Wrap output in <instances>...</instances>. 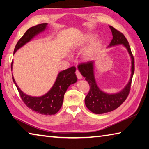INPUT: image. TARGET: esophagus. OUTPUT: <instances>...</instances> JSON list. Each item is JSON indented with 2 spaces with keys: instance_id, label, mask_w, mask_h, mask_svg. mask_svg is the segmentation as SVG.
I'll return each instance as SVG.
<instances>
[{
  "instance_id": "1",
  "label": "esophagus",
  "mask_w": 149,
  "mask_h": 149,
  "mask_svg": "<svg viewBox=\"0 0 149 149\" xmlns=\"http://www.w3.org/2000/svg\"><path fill=\"white\" fill-rule=\"evenodd\" d=\"M75 74H76V76L78 79H81L82 78V75H81V73L79 72V70H77L76 71H75Z\"/></svg>"
}]
</instances>
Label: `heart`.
Segmentation results:
<instances>
[{"instance_id":"b5f03b06","label":"heart","mask_w":149,"mask_h":149,"mask_svg":"<svg viewBox=\"0 0 149 149\" xmlns=\"http://www.w3.org/2000/svg\"><path fill=\"white\" fill-rule=\"evenodd\" d=\"M93 39V35L91 34H86L83 35L79 39V46H83V45L87 44L88 42L91 41ZM100 45V41H98V40H96V41H93L85 51L84 56L85 58L90 59L94 56L95 55L97 54L98 50L99 49Z\"/></svg>"}]
</instances>
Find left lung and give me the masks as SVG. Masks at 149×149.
<instances>
[{
  "label": "left lung",
  "mask_w": 149,
  "mask_h": 149,
  "mask_svg": "<svg viewBox=\"0 0 149 149\" xmlns=\"http://www.w3.org/2000/svg\"><path fill=\"white\" fill-rule=\"evenodd\" d=\"M109 27L112 33L113 39L108 47L122 44L127 49L132 58V75L129 83L122 91L116 94H107L102 91L96 84L94 71H93L94 61L84 62L78 65V70H79L83 76L85 77V80L87 81L90 87L89 91L85 99V105L91 112L97 114H104L114 110L125 101L129 95L132 77L135 70L134 58L127 39L122 33L112 26H110Z\"/></svg>",
  "instance_id": "obj_1"
}]
</instances>
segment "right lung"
I'll return each mask as SVG.
<instances>
[{"instance_id":"right-lung-1","label":"right lung","mask_w":149,"mask_h":149,"mask_svg":"<svg viewBox=\"0 0 149 149\" xmlns=\"http://www.w3.org/2000/svg\"><path fill=\"white\" fill-rule=\"evenodd\" d=\"M48 24H41L30 27L17 41L14 50V54L19 48L28 42L35 35L43 31L47 27ZM12 68V62L11 68ZM75 67L60 72L56 78V81L49 92L39 97H33L26 95L17 86L12 75V80L16 85L22 100L27 107L31 110L43 115H53L60 110L62 107L64 96L68 87L77 81V77L75 74Z\"/></svg>"}]
</instances>
